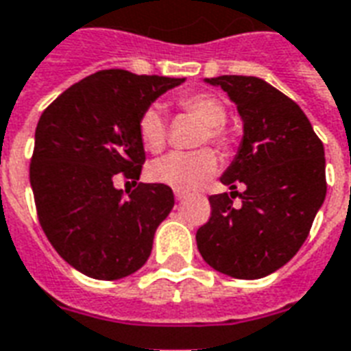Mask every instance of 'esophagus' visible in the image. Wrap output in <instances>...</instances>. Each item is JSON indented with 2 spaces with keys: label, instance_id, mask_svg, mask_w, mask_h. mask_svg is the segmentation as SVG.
I'll use <instances>...</instances> for the list:
<instances>
[{
  "label": "esophagus",
  "instance_id": "34e87169",
  "mask_svg": "<svg viewBox=\"0 0 351 351\" xmlns=\"http://www.w3.org/2000/svg\"><path fill=\"white\" fill-rule=\"evenodd\" d=\"M173 196H176V199H178V202H183V199L186 197V194H185V192L176 191V192H173Z\"/></svg>",
  "mask_w": 351,
  "mask_h": 351
}]
</instances>
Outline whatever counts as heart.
Here are the masks:
<instances>
[{
    "label": "heart",
    "mask_w": 351,
    "mask_h": 351,
    "mask_svg": "<svg viewBox=\"0 0 351 351\" xmlns=\"http://www.w3.org/2000/svg\"><path fill=\"white\" fill-rule=\"evenodd\" d=\"M179 107L186 112H191L205 123L199 142H213L216 146L228 147L229 135L223 129V123L228 120V109L226 105L213 94H191L179 99ZM138 138L142 146L152 154L160 152L166 144V118L162 110L157 105L147 107L138 118ZM218 168L216 155L204 147L196 152H172L160 159L154 160L147 168V176L154 183L166 185L179 192L196 191L204 185L205 181L213 178V173Z\"/></svg>",
    "instance_id": "1"
}]
</instances>
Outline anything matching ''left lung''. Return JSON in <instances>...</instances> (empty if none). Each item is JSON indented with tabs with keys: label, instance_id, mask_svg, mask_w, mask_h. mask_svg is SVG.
<instances>
[{
	"label": "left lung",
	"instance_id": "left-lung-1",
	"mask_svg": "<svg viewBox=\"0 0 351 351\" xmlns=\"http://www.w3.org/2000/svg\"><path fill=\"white\" fill-rule=\"evenodd\" d=\"M220 86L244 123L233 162L220 178L235 194L209 197V222L197 250L209 266L237 279H259L287 265L302 247L326 197L324 144L291 97L252 75L205 79ZM239 194V192H237Z\"/></svg>",
	"mask_w": 351,
	"mask_h": 351
}]
</instances>
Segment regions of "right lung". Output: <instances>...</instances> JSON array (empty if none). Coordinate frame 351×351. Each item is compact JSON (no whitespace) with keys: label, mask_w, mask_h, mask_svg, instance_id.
<instances>
[{"label":"right lung","mask_w":351,"mask_h":351,"mask_svg":"<svg viewBox=\"0 0 351 351\" xmlns=\"http://www.w3.org/2000/svg\"><path fill=\"white\" fill-rule=\"evenodd\" d=\"M185 77L101 70L81 79L42 112L29 179L47 241L88 278L122 279L152 254L173 192L138 183L123 196L114 178H141L146 160L138 118Z\"/></svg>","instance_id":"right-lung-1"}]
</instances>
